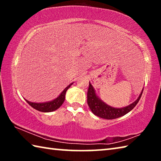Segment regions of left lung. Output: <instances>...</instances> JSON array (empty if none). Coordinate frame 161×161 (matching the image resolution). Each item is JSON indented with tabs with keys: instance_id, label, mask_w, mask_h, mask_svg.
I'll return each instance as SVG.
<instances>
[{
	"instance_id": "8db88e82",
	"label": "left lung",
	"mask_w": 161,
	"mask_h": 161,
	"mask_svg": "<svg viewBox=\"0 0 161 161\" xmlns=\"http://www.w3.org/2000/svg\"><path fill=\"white\" fill-rule=\"evenodd\" d=\"M143 91V88L140 95L137 98V99L132 103H130V104L125 107L116 108L111 107V106L108 105L107 103L103 102L97 94L96 90H95L93 86L92 85L90 81H89V86L88 92H87V103H88L92 112L94 115L104 119H117L128 114L136 107L138 102H139Z\"/></svg>"
}]
</instances>
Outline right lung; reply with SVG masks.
Returning a JSON list of instances; mask_svg holds the SVG:
<instances>
[{"instance_id": "add662e5", "label": "right lung", "mask_w": 161, "mask_h": 161, "mask_svg": "<svg viewBox=\"0 0 161 161\" xmlns=\"http://www.w3.org/2000/svg\"><path fill=\"white\" fill-rule=\"evenodd\" d=\"M73 83L74 82L69 84V85H68L66 88H65L64 90L61 92L60 94H59L58 97L52 101H49V102H46L37 103V102H29V101H28L25 99V100L31 106L32 108H34L35 109H36L39 111H41V112H52V111H54L57 109H58V108L61 107L62 103H64L66 92L68 90V89L72 85Z\"/></svg>"}]
</instances>
